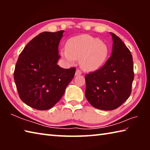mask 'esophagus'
I'll use <instances>...</instances> for the list:
<instances>
[{
    "mask_svg": "<svg viewBox=\"0 0 150 150\" xmlns=\"http://www.w3.org/2000/svg\"><path fill=\"white\" fill-rule=\"evenodd\" d=\"M81 71L80 70H79V69H77L76 70V72H75V75L76 76H77V75H81Z\"/></svg>",
    "mask_w": 150,
    "mask_h": 150,
    "instance_id": "1",
    "label": "esophagus"
}]
</instances>
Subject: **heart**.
Listing matches in <instances>:
<instances>
[{
  "mask_svg": "<svg viewBox=\"0 0 150 150\" xmlns=\"http://www.w3.org/2000/svg\"><path fill=\"white\" fill-rule=\"evenodd\" d=\"M62 54L69 62L81 60V66L85 70H94L105 62L108 47L99 39L82 35L71 39Z\"/></svg>",
  "mask_w": 150,
  "mask_h": 150,
  "instance_id": "b5f03b06",
  "label": "heart"
}]
</instances>
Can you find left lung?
<instances>
[{"label":"left lung","instance_id":"left-lung-1","mask_svg":"<svg viewBox=\"0 0 150 150\" xmlns=\"http://www.w3.org/2000/svg\"><path fill=\"white\" fill-rule=\"evenodd\" d=\"M112 38L111 56L99 69L85 75V96L93 107L104 110L118 108L132 92L134 77L132 55L121 39Z\"/></svg>","mask_w":150,"mask_h":150}]
</instances>
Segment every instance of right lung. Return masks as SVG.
<instances>
[{
	"instance_id": "right-lung-1",
	"label": "right lung",
	"mask_w": 150,
	"mask_h": 150,
	"mask_svg": "<svg viewBox=\"0 0 150 150\" xmlns=\"http://www.w3.org/2000/svg\"><path fill=\"white\" fill-rule=\"evenodd\" d=\"M63 32L40 33L25 46L16 62L14 79L20 99L37 110L52 108L74 77L75 67L63 69L57 64Z\"/></svg>"
}]
</instances>
